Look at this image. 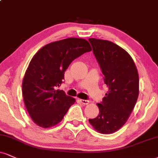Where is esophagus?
Here are the masks:
<instances>
[{
    "mask_svg": "<svg viewBox=\"0 0 158 158\" xmlns=\"http://www.w3.org/2000/svg\"><path fill=\"white\" fill-rule=\"evenodd\" d=\"M79 102H80L81 104H84V105H86V104H88L89 103H90V101H88V100L80 99V100H79Z\"/></svg>",
    "mask_w": 158,
    "mask_h": 158,
    "instance_id": "obj_1",
    "label": "esophagus"
}]
</instances>
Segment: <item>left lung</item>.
<instances>
[{
    "mask_svg": "<svg viewBox=\"0 0 158 158\" xmlns=\"http://www.w3.org/2000/svg\"><path fill=\"white\" fill-rule=\"evenodd\" d=\"M108 91L97 104L99 114L89 122L97 132L111 134L123 126L139 94V78L133 60L124 49L108 40L90 38Z\"/></svg>",
    "mask_w": 158,
    "mask_h": 158,
    "instance_id": "8db88e82",
    "label": "left lung"
}]
</instances>
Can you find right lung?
Segmentation results:
<instances>
[{"label": "right lung", "mask_w": 158, "mask_h": 158, "mask_svg": "<svg viewBox=\"0 0 158 158\" xmlns=\"http://www.w3.org/2000/svg\"><path fill=\"white\" fill-rule=\"evenodd\" d=\"M92 50L86 40L71 37L45 45L31 59L23 81V96L30 117L43 128L60 123L75 99L56 90L73 61Z\"/></svg>", "instance_id": "add662e5"}]
</instances>
